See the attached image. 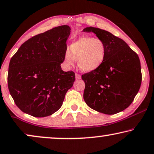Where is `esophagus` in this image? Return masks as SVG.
<instances>
[{"label": "esophagus", "mask_w": 154, "mask_h": 154, "mask_svg": "<svg viewBox=\"0 0 154 154\" xmlns=\"http://www.w3.org/2000/svg\"><path fill=\"white\" fill-rule=\"evenodd\" d=\"M75 77H76L77 79H81L82 77L79 74H77V73H76V74H75Z\"/></svg>", "instance_id": "1"}]
</instances>
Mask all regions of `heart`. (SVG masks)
I'll use <instances>...</instances> for the list:
<instances>
[{"instance_id":"heart-1","label":"heart","mask_w":154,"mask_h":154,"mask_svg":"<svg viewBox=\"0 0 154 154\" xmlns=\"http://www.w3.org/2000/svg\"><path fill=\"white\" fill-rule=\"evenodd\" d=\"M107 46L101 39L83 36L72 42L65 54V60L68 66H73L75 60L80 70L91 72L98 70L105 62Z\"/></svg>"}]
</instances>
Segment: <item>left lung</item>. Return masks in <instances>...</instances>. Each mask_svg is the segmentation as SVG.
I'll return each instance as SVG.
<instances>
[{
	"mask_svg": "<svg viewBox=\"0 0 154 154\" xmlns=\"http://www.w3.org/2000/svg\"><path fill=\"white\" fill-rule=\"evenodd\" d=\"M107 46V56L98 70L82 75L84 100L88 107L105 114L123 111L132 103L142 82L139 56L122 39L98 28L86 27Z\"/></svg>",
	"mask_w": 154,
	"mask_h": 154,
	"instance_id": "1",
	"label": "left lung"
}]
</instances>
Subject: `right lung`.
<instances>
[{
    "label": "right lung",
    "instance_id": "obj_1",
    "mask_svg": "<svg viewBox=\"0 0 154 154\" xmlns=\"http://www.w3.org/2000/svg\"><path fill=\"white\" fill-rule=\"evenodd\" d=\"M69 26H60L32 37L21 45L9 64L8 84L15 104L35 117L50 116L62 106L75 80L64 72Z\"/></svg>",
    "mask_w": 154,
    "mask_h": 154
}]
</instances>
